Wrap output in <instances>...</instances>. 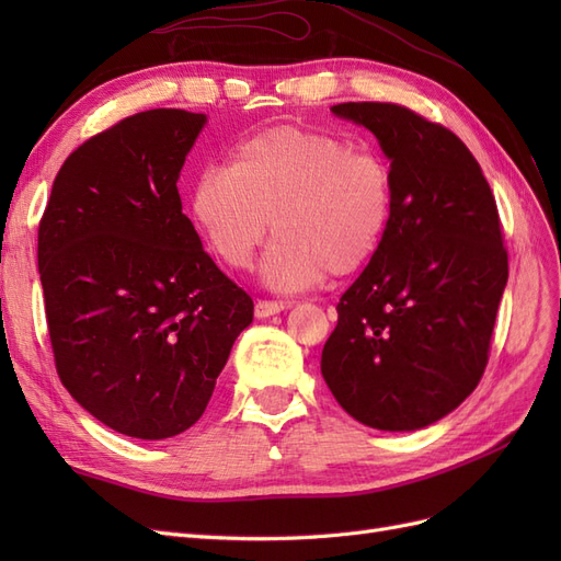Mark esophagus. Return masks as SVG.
<instances>
[{"label":"esophagus","instance_id":"34e87169","mask_svg":"<svg viewBox=\"0 0 561 561\" xmlns=\"http://www.w3.org/2000/svg\"><path fill=\"white\" fill-rule=\"evenodd\" d=\"M287 309L285 301H266V299H257L254 304V316L257 318H268V316H276L280 311Z\"/></svg>","mask_w":561,"mask_h":561}]
</instances>
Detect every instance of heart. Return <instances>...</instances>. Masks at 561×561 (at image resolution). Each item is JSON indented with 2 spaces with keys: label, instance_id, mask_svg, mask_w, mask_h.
Instances as JSON below:
<instances>
[{
  "label": "heart",
  "instance_id": "b5f03b06",
  "mask_svg": "<svg viewBox=\"0 0 561 561\" xmlns=\"http://www.w3.org/2000/svg\"><path fill=\"white\" fill-rule=\"evenodd\" d=\"M393 180L377 154L353 151L334 133L268 128L233 149L227 168H206L192 192V215L217 260L245 268L264 241H276L264 280L283 293L318 285L332 271L363 268L383 241Z\"/></svg>",
  "mask_w": 561,
  "mask_h": 561
}]
</instances>
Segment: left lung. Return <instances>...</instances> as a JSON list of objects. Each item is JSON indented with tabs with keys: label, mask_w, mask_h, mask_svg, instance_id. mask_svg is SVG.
Returning <instances> with one entry per match:
<instances>
[{
	"label": "left lung",
	"mask_w": 561,
	"mask_h": 561,
	"mask_svg": "<svg viewBox=\"0 0 561 561\" xmlns=\"http://www.w3.org/2000/svg\"><path fill=\"white\" fill-rule=\"evenodd\" d=\"M330 110L377 135L393 210L381 245L336 304L322 379L369 428H426L484 375L507 283L496 201L449 128L393 103Z\"/></svg>",
	"instance_id": "obj_1"
}]
</instances>
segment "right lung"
Here are the masks:
<instances>
[{"label": "right lung", "instance_id": "obj_1", "mask_svg": "<svg viewBox=\"0 0 561 561\" xmlns=\"http://www.w3.org/2000/svg\"><path fill=\"white\" fill-rule=\"evenodd\" d=\"M206 114L147 110L93 135L56 175L39 276L56 369L116 433L165 439L206 412L254 304L203 250L180 171Z\"/></svg>", "mask_w": 561, "mask_h": 561}]
</instances>
